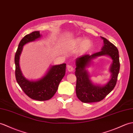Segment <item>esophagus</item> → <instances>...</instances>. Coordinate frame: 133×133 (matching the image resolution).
Returning <instances> with one entry per match:
<instances>
[{"mask_svg":"<svg viewBox=\"0 0 133 133\" xmlns=\"http://www.w3.org/2000/svg\"><path fill=\"white\" fill-rule=\"evenodd\" d=\"M67 70H68V71H69V72H72V71H73V70H74V67L72 66H71V65H67Z\"/></svg>","mask_w":133,"mask_h":133,"instance_id":"34e87169","label":"esophagus"}]
</instances>
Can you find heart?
<instances>
[{
  "label": "heart",
  "mask_w": 133,
  "mask_h": 133,
  "mask_svg": "<svg viewBox=\"0 0 133 133\" xmlns=\"http://www.w3.org/2000/svg\"><path fill=\"white\" fill-rule=\"evenodd\" d=\"M76 44L79 46H83L85 50H89L92 47L91 42L86 39L79 38L76 39Z\"/></svg>",
  "instance_id": "obj_1"
}]
</instances>
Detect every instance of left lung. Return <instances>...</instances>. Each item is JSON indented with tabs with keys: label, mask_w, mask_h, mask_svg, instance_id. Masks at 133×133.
<instances>
[{
	"label": "left lung",
	"mask_w": 133,
	"mask_h": 133,
	"mask_svg": "<svg viewBox=\"0 0 133 133\" xmlns=\"http://www.w3.org/2000/svg\"><path fill=\"white\" fill-rule=\"evenodd\" d=\"M104 45L101 51L89 55L85 54L77 58L75 74L76 77V94L79 99L83 103H95L100 101L105 97L115 87L119 71L120 63L119 52L116 46L103 37ZM109 55L113 59L111 68L112 78L105 86L101 87L95 86L89 79V76L85 67L91 59L101 55Z\"/></svg>",
	"instance_id": "left-lung-1"
}]
</instances>
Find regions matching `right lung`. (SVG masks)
<instances>
[{
	"label": "right lung",
	"mask_w": 133,
	"mask_h": 133,
	"mask_svg": "<svg viewBox=\"0 0 133 133\" xmlns=\"http://www.w3.org/2000/svg\"><path fill=\"white\" fill-rule=\"evenodd\" d=\"M41 36L38 31H35L25 36L21 40L15 56V76L18 85L28 96L33 100L46 101L53 97L57 91L59 83L65 75L66 64L52 66L44 77L36 82L25 78L19 67V58L23 46Z\"/></svg>",
	"instance_id": "right-lung-1"
}]
</instances>
